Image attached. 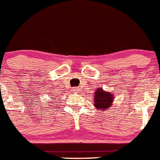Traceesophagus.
I'll return each mask as SVG.
<instances>
[{
  "label": "esophagus",
  "mask_w": 160,
  "mask_h": 160,
  "mask_svg": "<svg viewBox=\"0 0 160 160\" xmlns=\"http://www.w3.org/2000/svg\"><path fill=\"white\" fill-rule=\"evenodd\" d=\"M75 90H76V89H75Z\"/></svg>",
  "instance_id": "34e87169"
}]
</instances>
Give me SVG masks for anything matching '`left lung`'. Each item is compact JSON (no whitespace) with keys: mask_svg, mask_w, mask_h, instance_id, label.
<instances>
[{"mask_svg":"<svg viewBox=\"0 0 160 160\" xmlns=\"http://www.w3.org/2000/svg\"><path fill=\"white\" fill-rule=\"evenodd\" d=\"M113 97L110 92H104L102 88H98L94 96V105L97 109L107 110L111 108V105L113 101Z\"/></svg>","mask_w":160,"mask_h":160,"instance_id":"left-lung-1","label":"left lung"}]
</instances>
